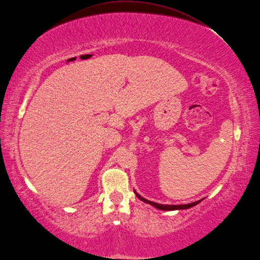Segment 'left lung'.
<instances>
[{
    "instance_id": "8db88e82",
    "label": "left lung",
    "mask_w": 260,
    "mask_h": 260,
    "mask_svg": "<svg viewBox=\"0 0 260 260\" xmlns=\"http://www.w3.org/2000/svg\"><path fill=\"white\" fill-rule=\"evenodd\" d=\"M135 193H136L137 198H138L139 200H141L142 202H144V203H148V204H150V205H152V206H154L155 208H157V210H161V211H176V210H186V208H191V207H193V206H195V205H198V204L200 203V202L202 201V200H200V201L193 202V203H189V204H183V205H164V204L154 203V202H151V201L145 200L144 198H142L141 195H139V194H138L136 191H135Z\"/></svg>"
}]
</instances>
